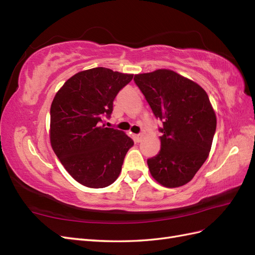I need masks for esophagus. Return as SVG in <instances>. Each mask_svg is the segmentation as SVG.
<instances>
[{
	"label": "esophagus",
	"mask_w": 255,
	"mask_h": 255,
	"mask_svg": "<svg viewBox=\"0 0 255 255\" xmlns=\"http://www.w3.org/2000/svg\"><path fill=\"white\" fill-rule=\"evenodd\" d=\"M134 139L136 142H140L141 139H142V134H137V135H134Z\"/></svg>",
	"instance_id": "1"
}]
</instances>
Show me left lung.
Listing matches in <instances>:
<instances>
[{"label":"left lung","mask_w":255,"mask_h":255,"mask_svg":"<svg viewBox=\"0 0 255 255\" xmlns=\"http://www.w3.org/2000/svg\"><path fill=\"white\" fill-rule=\"evenodd\" d=\"M155 117L163 121L160 151L146 163L151 175L168 188L183 186L208 157L216 132V115L205 90L168 69L136 74Z\"/></svg>","instance_id":"left-lung-1"}]
</instances>
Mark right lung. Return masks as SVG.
Segmentation results:
<instances>
[{"label": "right lung", "mask_w": 255, "mask_h": 255, "mask_svg": "<svg viewBox=\"0 0 255 255\" xmlns=\"http://www.w3.org/2000/svg\"><path fill=\"white\" fill-rule=\"evenodd\" d=\"M133 79L98 67L71 76L51 105L50 140L68 173L90 188L113 184L134 141L125 132L105 128L118 92Z\"/></svg>", "instance_id": "right-lung-1"}]
</instances>
